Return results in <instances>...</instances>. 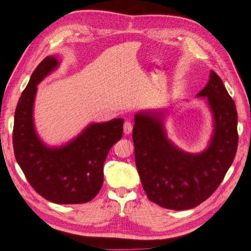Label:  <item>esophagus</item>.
Instances as JSON below:
<instances>
[{"label":"esophagus","mask_w":251,"mask_h":251,"mask_svg":"<svg viewBox=\"0 0 251 251\" xmlns=\"http://www.w3.org/2000/svg\"><path fill=\"white\" fill-rule=\"evenodd\" d=\"M133 130V126L130 121H126L125 125H124V132L126 135H129V134L132 133Z\"/></svg>","instance_id":"obj_1"}]
</instances>
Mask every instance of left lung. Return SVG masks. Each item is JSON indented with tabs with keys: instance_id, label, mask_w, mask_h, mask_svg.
<instances>
[{
	"instance_id": "left-lung-1",
	"label": "left lung",
	"mask_w": 251,
	"mask_h": 251,
	"mask_svg": "<svg viewBox=\"0 0 251 251\" xmlns=\"http://www.w3.org/2000/svg\"><path fill=\"white\" fill-rule=\"evenodd\" d=\"M206 101L213 133L199 153L180 149L167 137L165 109H145L134 116L133 142L140 181L149 200L182 211L199 205L221 184L237 149V113L222 78L211 70L209 82L196 96Z\"/></svg>"
}]
</instances>
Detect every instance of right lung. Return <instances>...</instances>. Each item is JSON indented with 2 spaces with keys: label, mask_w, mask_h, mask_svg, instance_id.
Returning a JSON list of instances; mask_svg holds the SVG:
<instances>
[{
  "label": "right lung",
  "mask_w": 251,
  "mask_h": 251,
  "mask_svg": "<svg viewBox=\"0 0 251 251\" xmlns=\"http://www.w3.org/2000/svg\"><path fill=\"white\" fill-rule=\"evenodd\" d=\"M59 64L56 56L46 57L23 90L15 113V156L40 196L58 204L85 203L101 189L103 165L109 150L122 137L124 119L93 122L62 146L51 147L42 142L34 122L37 85Z\"/></svg>",
  "instance_id": "add662e5"
}]
</instances>
